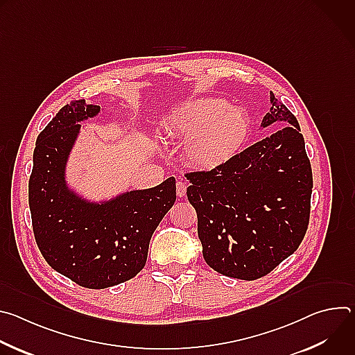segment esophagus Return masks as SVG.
I'll return each mask as SVG.
<instances>
[{"instance_id": "34e87169", "label": "esophagus", "mask_w": 355, "mask_h": 355, "mask_svg": "<svg viewBox=\"0 0 355 355\" xmlns=\"http://www.w3.org/2000/svg\"><path fill=\"white\" fill-rule=\"evenodd\" d=\"M185 193H187V184L182 181H178L177 182V195L180 198H182V196H185Z\"/></svg>"}]
</instances>
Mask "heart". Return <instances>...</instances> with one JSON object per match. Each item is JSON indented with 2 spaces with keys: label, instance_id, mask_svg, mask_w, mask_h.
Listing matches in <instances>:
<instances>
[{
  "label": "heart",
  "instance_id": "b5f03b06",
  "mask_svg": "<svg viewBox=\"0 0 355 355\" xmlns=\"http://www.w3.org/2000/svg\"><path fill=\"white\" fill-rule=\"evenodd\" d=\"M164 130L173 139L185 140V162L202 171L227 164L250 136L251 122L240 107L222 98H196L180 105L164 119Z\"/></svg>",
  "mask_w": 355,
  "mask_h": 355
}]
</instances>
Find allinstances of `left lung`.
Segmentation results:
<instances>
[{"mask_svg":"<svg viewBox=\"0 0 355 355\" xmlns=\"http://www.w3.org/2000/svg\"><path fill=\"white\" fill-rule=\"evenodd\" d=\"M270 104L261 129L278 130L218 170L187 174L207 264L244 281L267 275L293 254L309 223L313 178L305 140L274 92Z\"/></svg>","mask_w":355,"mask_h":355,"instance_id":"obj_1","label":"left lung"}]
</instances>
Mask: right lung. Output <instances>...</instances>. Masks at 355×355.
Segmentation results:
<instances>
[{
	"mask_svg": "<svg viewBox=\"0 0 355 355\" xmlns=\"http://www.w3.org/2000/svg\"><path fill=\"white\" fill-rule=\"evenodd\" d=\"M103 107L74 99L39 133L29 178V208L47 264L76 284L104 289L133 278L147 260L150 239L175 202V178L157 187L89 199L67 180L81 122Z\"/></svg>",
	"mask_w": 355,
	"mask_h": 355,
	"instance_id": "right-lung-1",
	"label": "right lung"
}]
</instances>
